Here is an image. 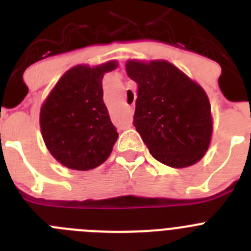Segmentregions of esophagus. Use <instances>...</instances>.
Returning <instances> with one entry per match:
<instances>
[{
	"mask_svg": "<svg viewBox=\"0 0 251 251\" xmlns=\"http://www.w3.org/2000/svg\"><path fill=\"white\" fill-rule=\"evenodd\" d=\"M130 110H132V109H130Z\"/></svg>",
	"mask_w": 251,
	"mask_h": 251,
	"instance_id": "34e87169",
	"label": "esophagus"
}]
</instances>
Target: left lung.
<instances>
[{
  "instance_id": "1",
  "label": "left lung",
  "mask_w": 251,
  "mask_h": 251,
  "mask_svg": "<svg viewBox=\"0 0 251 251\" xmlns=\"http://www.w3.org/2000/svg\"><path fill=\"white\" fill-rule=\"evenodd\" d=\"M126 68L138 84L133 124L151 154L175 168L200 161L212 133L211 105L202 88L163 60H130Z\"/></svg>"
}]
</instances>
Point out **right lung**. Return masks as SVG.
Segmentation results:
<instances>
[{"instance_id":"add662e5","label":"right lung","mask_w":251,"mask_h":251,"mask_svg":"<svg viewBox=\"0 0 251 251\" xmlns=\"http://www.w3.org/2000/svg\"><path fill=\"white\" fill-rule=\"evenodd\" d=\"M115 61L89 68L77 65L61 76L40 113L43 138L50 153L72 170L98 167L118 138L103 101L101 80Z\"/></svg>"}]
</instances>
